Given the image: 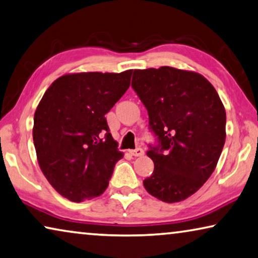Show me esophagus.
Wrapping results in <instances>:
<instances>
[{"mask_svg":"<svg viewBox=\"0 0 258 258\" xmlns=\"http://www.w3.org/2000/svg\"><path fill=\"white\" fill-rule=\"evenodd\" d=\"M130 154L132 156H142L145 154V152L142 148H136V149H132V151H130Z\"/></svg>","mask_w":258,"mask_h":258,"instance_id":"esophagus-1","label":"esophagus"}]
</instances>
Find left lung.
Listing matches in <instances>:
<instances>
[{
    "label": "left lung",
    "mask_w": 258,
    "mask_h": 258,
    "mask_svg": "<svg viewBox=\"0 0 258 258\" xmlns=\"http://www.w3.org/2000/svg\"><path fill=\"white\" fill-rule=\"evenodd\" d=\"M132 88L157 142L148 146L154 171L145 189L162 202H182L217 167L226 140L224 104L204 76L168 66L136 69Z\"/></svg>",
    "instance_id": "1"
}]
</instances>
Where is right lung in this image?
Segmentation results:
<instances>
[{
    "label": "right lung",
    "mask_w": 258,
    "mask_h": 258,
    "mask_svg": "<svg viewBox=\"0 0 258 258\" xmlns=\"http://www.w3.org/2000/svg\"><path fill=\"white\" fill-rule=\"evenodd\" d=\"M132 72L63 75L37 107L32 134L38 163L49 184L69 201L101 196L124 156L105 114L128 89Z\"/></svg>",
    "instance_id": "add662e5"
}]
</instances>
